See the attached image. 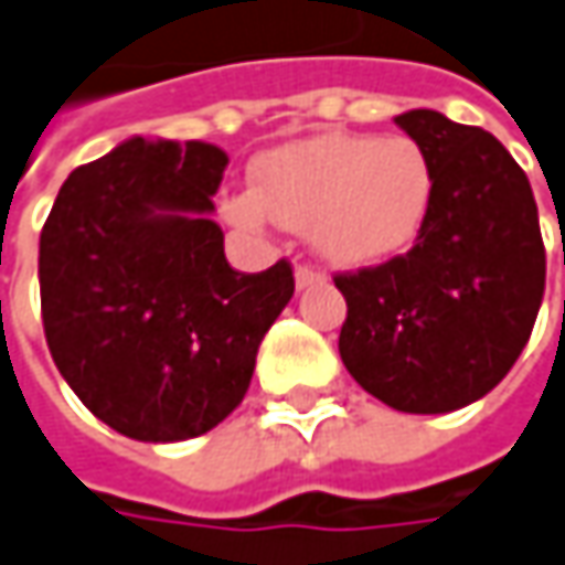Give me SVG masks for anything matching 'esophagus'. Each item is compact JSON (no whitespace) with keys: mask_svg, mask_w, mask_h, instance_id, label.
<instances>
[{"mask_svg":"<svg viewBox=\"0 0 565 565\" xmlns=\"http://www.w3.org/2000/svg\"><path fill=\"white\" fill-rule=\"evenodd\" d=\"M294 281H297V290H307V287H312V284L326 281V275H322V271H316V268H309V265H300V268L294 271Z\"/></svg>","mask_w":565,"mask_h":565,"instance_id":"obj_1","label":"esophagus"}]
</instances>
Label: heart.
Here are the masks:
<instances>
[{"instance_id": "b5f03b06", "label": "heart", "mask_w": 565, "mask_h": 565, "mask_svg": "<svg viewBox=\"0 0 565 565\" xmlns=\"http://www.w3.org/2000/svg\"><path fill=\"white\" fill-rule=\"evenodd\" d=\"M253 192H236L224 214L239 227L268 217L307 231L334 265H376L411 249L433 209V160L407 136H319L268 151Z\"/></svg>"}]
</instances>
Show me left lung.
I'll return each instance as SVG.
<instances>
[{"instance_id":"1","label":"left lung","mask_w":565,"mask_h":565,"mask_svg":"<svg viewBox=\"0 0 565 565\" xmlns=\"http://www.w3.org/2000/svg\"><path fill=\"white\" fill-rule=\"evenodd\" d=\"M395 122L433 160V209L405 256L338 275V351L382 405L449 414L519 360L544 300V239L525 170L490 132L436 110Z\"/></svg>"}]
</instances>
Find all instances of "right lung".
<instances>
[{
  "mask_svg": "<svg viewBox=\"0 0 565 565\" xmlns=\"http://www.w3.org/2000/svg\"><path fill=\"white\" fill-rule=\"evenodd\" d=\"M209 141L126 138L68 173L40 234L50 354L82 405L138 443H180L234 411L294 297L287 262L243 275L211 195Z\"/></svg>",
  "mask_w": 565,
  "mask_h": 565,
  "instance_id": "1",
  "label": "right lung"
}]
</instances>
